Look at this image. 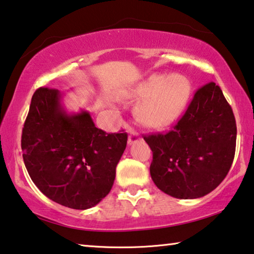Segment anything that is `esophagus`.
<instances>
[{
	"label": "esophagus",
	"instance_id": "esophagus-1",
	"mask_svg": "<svg viewBox=\"0 0 254 254\" xmlns=\"http://www.w3.org/2000/svg\"><path fill=\"white\" fill-rule=\"evenodd\" d=\"M139 139L140 137L137 132H130V134H128V139H127V143L128 145H132V143L137 142Z\"/></svg>",
	"mask_w": 254,
	"mask_h": 254
}]
</instances>
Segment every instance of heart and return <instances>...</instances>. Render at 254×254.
I'll return each instance as SVG.
<instances>
[{
    "label": "heart",
    "mask_w": 254,
    "mask_h": 254,
    "mask_svg": "<svg viewBox=\"0 0 254 254\" xmlns=\"http://www.w3.org/2000/svg\"><path fill=\"white\" fill-rule=\"evenodd\" d=\"M191 85L181 74H155L128 92L134 99H143L138 114L150 127L171 126L181 115L190 97Z\"/></svg>",
    "instance_id": "heart-1"
}]
</instances>
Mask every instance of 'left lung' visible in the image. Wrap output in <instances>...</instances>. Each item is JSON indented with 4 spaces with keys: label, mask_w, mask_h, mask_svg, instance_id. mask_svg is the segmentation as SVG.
<instances>
[{
    "label": "left lung",
    "mask_w": 254,
    "mask_h": 254,
    "mask_svg": "<svg viewBox=\"0 0 254 254\" xmlns=\"http://www.w3.org/2000/svg\"><path fill=\"white\" fill-rule=\"evenodd\" d=\"M236 133L235 116L221 89L214 82L203 85L171 131L143 137L153 151L154 184L180 199L209 194L233 164Z\"/></svg>",
    "instance_id": "obj_1"
}]
</instances>
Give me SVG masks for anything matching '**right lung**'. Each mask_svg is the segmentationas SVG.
Segmentation results:
<instances>
[{
    "mask_svg": "<svg viewBox=\"0 0 254 254\" xmlns=\"http://www.w3.org/2000/svg\"><path fill=\"white\" fill-rule=\"evenodd\" d=\"M62 99L56 89L40 88L33 94L21 134L22 157L47 197L86 210L111 191L127 134L106 133L86 111L68 114Z\"/></svg>",
    "mask_w": 254,
    "mask_h": 254,
    "instance_id": "add662e5",
    "label": "right lung"
}]
</instances>
